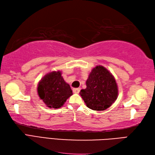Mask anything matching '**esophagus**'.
I'll return each instance as SVG.
<instances>
[{"mask_svg":"<svg viewBox=\"0 0 155 155\" xmlns=\"http://www.w3.org/2000/svg\"><path fill=\"white\" fill-rule=\"evenodd\" d=\"M80 91V88H74L73 89V92L74 93H79Z\"/></svg>","mask_w":155,"mask_h":155,"instance_id":"obj_1","label":"esophagus"}]
</instances>
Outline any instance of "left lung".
I'll return each mask as SVG.
<instances>
[{"label": "left lung", "mask_w": 155, "mask_h": 155, "mask_svg": "<svg viewBox=\"0 0 155 155\" xmlns=\"http://www.w3.org/2000/svg\"><path fill=\"white\" fill-rule=\"evenodd\" d=\"M87 87L80 94L87 107L93 110H104L110 107L118 95L114 77L103 66L91 70L86 81Z\"/></svg>", "instance_id": "obj_1"}]
</instances>
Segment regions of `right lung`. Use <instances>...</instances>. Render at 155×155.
I'll use <instances>...</instances> for the list:
<instances>
[{"label":"right lung","mask_w":155,"mask_h":155,"mask_svg":"<svg viewBox=\"0 0 155 155\" xmlns=\"http://www.w3.org/2000/svg\"><path fill=\"white\" fill-rule=\"evenodd\" d=\"M37 93L44 103L52 108L62 107L73 94L60 71H53L45 75L39 82Z\"/></svg>","instance_id":"1"}]
</instances>
